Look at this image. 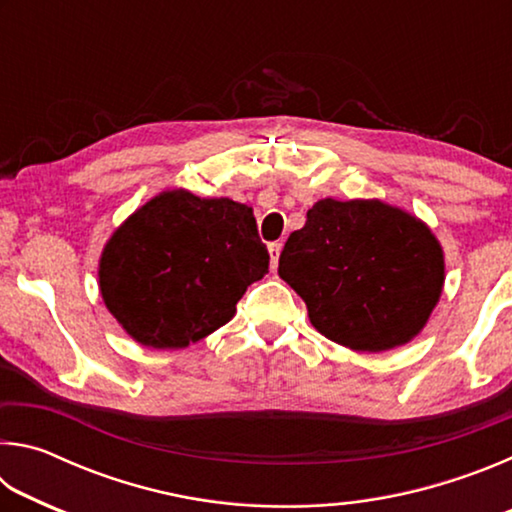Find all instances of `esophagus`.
<instances>
[{"mask_svg": "<svg viewBox=\"0 0 512 512\" xmlns=\"http://www.w3.org/2000/svg\"><path fill=\"white\" fill-rule=\"evenodd\" d=\"M280 253H282V244H277V241L268 244V255H271V266L273 268L277 266V262H280Z\"/></svg>", "mask_w": 512, "mask_h": 512, "instance_id": "34e87169", "label": "esophagus"}]
</instances>
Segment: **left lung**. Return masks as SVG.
<instances>
[{
  "label": "left lung",
  "instance_id": "8db88e82",
  "mask_svg": "<svg viewBox=\"0 0 512 512\" xmlns=\"http://www.w3.org/2000/svg\"><path fill=\"white\" fill-rule=\"evenodd\" d=\"M277 273L325 339L386 352L418 336L445 284V253L418 216L379 198H320Z\"/></svg>",
  "mask_w": 512,
  "mask_h": 512
}]
</instances>
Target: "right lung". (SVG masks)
Masks as SVG:
<instances>
[{
  "label": "right lung",
  "mask_w": 512,
  "mask_h": 512,
  "mask_svg": "<svg viewBox=\"0 0 512 512\" xmlns=\"http://www.w3.org/2000/svg\"><path fill=\"white\" fill-rule=\"evenodd\" d=\"M253 207L167 189L112 232L99 291L144 348L180 350L223 327L250 284L268 273Z\"/></svg>",
  "instance_id": "right-lung-1"
}]
</instances>
